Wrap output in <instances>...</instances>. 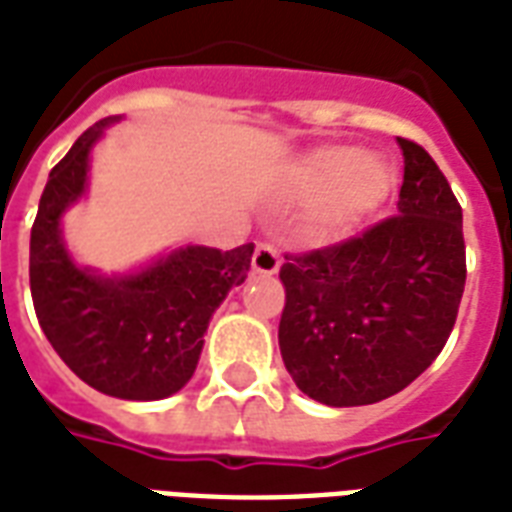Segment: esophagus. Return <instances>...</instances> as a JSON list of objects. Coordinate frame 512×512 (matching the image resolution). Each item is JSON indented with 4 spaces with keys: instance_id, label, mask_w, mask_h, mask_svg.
Returning <instances> with one entry per match:
<instances>
[{
    "instance_id": "1",
    "label": "esophagus",
    "mask_w": 512,
    "mask_h": 512,
    "mask_svg": "<svg viewBox=\"0 0 512 512\" xmlns=\"http://www.w3.org/2000/svg\"><path fill=\"white\" fill-rule=\"evenodd\" d=\"M252 268H255V273H263V276L279 273V268H282V255H279V249L273 247V244H260V247L255 249V255H252Z\"/></svg>"
}]
</instances>
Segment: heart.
Returning a JSON list of instances; mask_svg holds the SVG:
<instances>
[{
    "mask_svg": "<svg viewBox=\"0 0 512 512\" xmlns=\"http://www.w3.org/2000/svg\"><path fill=\"white\" fill-rule=\"evenodd\" d=\"M395 187V169L373 152L330 144L300 163L290 182L298 201L314 204V228L325 239H343L365 225Z\"/></svg>",
    "mask_w": 512,
    "mask_h": 512,
    "instance_id": "obj_1",
    "label": "heart"
}]
</instances>
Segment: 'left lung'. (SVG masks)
Here are the masks:
<instances>
[{
	"label": "left lung",
	"instance_id": "obj_1",
	"mask_svg": "<svg viewBox=\"0 0 512 512\" xmlns=\"http://www.w3.org/2000/svg\"><path fill=\"white\" fill-rule=\"evenodd\" d=\"M405 158L397 214L357 239L287 257L279 349L303 395L354 408L403 392L454 330L464 292L462 206L429 152Z\"/></svg>",
	"mask_w": 512,
	"mask_h": 512
}]
</instances>
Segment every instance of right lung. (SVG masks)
<instances>
[{
    "label": "right lung",
    "instance_id": "add662e5",
    "mask_svg": "<svg viewBox=\"0 0 512 512\" xmlns=\"http://www.w3.org/2000/svg\"><path fill=\"white\" fill-rule=\"evenodd\" d=\"M120 117L85 131L50 171L31 228L29 282L39 327L88 386L120 400H163L193 378L209 319L247 279L255 244L171 249L128 273H101L69 255L61 217L88 190L91 152Z\"/></svg>",
    "mask_w": 512,
    "mask_h": 512
}]
</instances>
